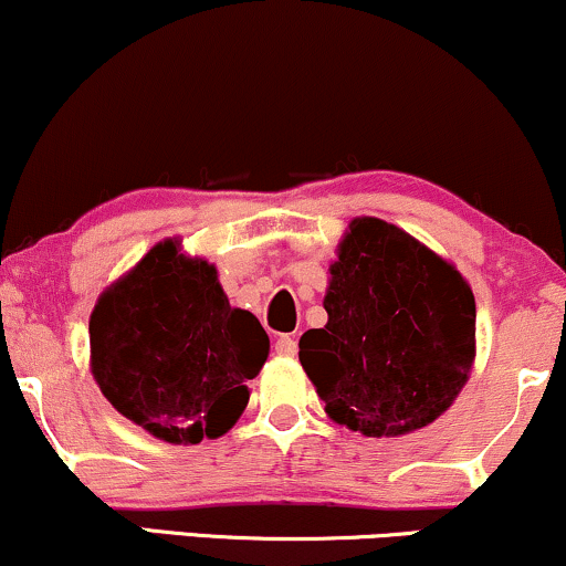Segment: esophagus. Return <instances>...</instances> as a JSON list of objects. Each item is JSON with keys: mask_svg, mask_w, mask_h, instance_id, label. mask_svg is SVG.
I'll use <instances>...</instances> for the list:
<instances>
[{"mask_svg": "<svg viewBox=\"0 0 566 566\" xmlns=\"http://www.w3.org/2000/svg\"><path fill=\"white\" fill-rule=\"evenodd\" d=\"M274 350L279 356H287V359H292V356L297 354V340L292 335H279Z\"/></svg>", "mask_w": 566, "mask_h": 566, "instance_id": "1", "label": "esophagus"}]
</instances>
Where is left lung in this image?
Returning <instances> with one entry per match:
<instances>
[{
  "label": "left lung",
  "mask_w": 566,
  "mask_h": 566,
  "mask_svg": "<svg viewBox=\"0 0 566 566\" xmlns=\"http://www.w3.org/2000/svg\"><path fill=\"white\" fill-rule=\"evenodd\" d=\"M327 324L301 365L337 426L405 437L452 407L476 359V301L454 263L399 226L354 218L329 263Z\"/></svg>",
  "instance_id": "8db88e82"
}]
</instances>
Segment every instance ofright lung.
<instances>
[{
  "label": "right lung",
  "instance_id": "add662e5",
  "mask_svg": "<svg viewBox=\"0 0 566 566\" xmlns=\"http://www.w3.org/2000/svg\"><path fill=\"white\" fill-rule=\"evenodd\" d=\"M269 335L233 308L205 258L154 244L97 297L90 373L112 407L167 444L218 439L242 418Z\"/></svg>",
  "mask_w": 566,
  "mask_h": 566
}]
</instances>
